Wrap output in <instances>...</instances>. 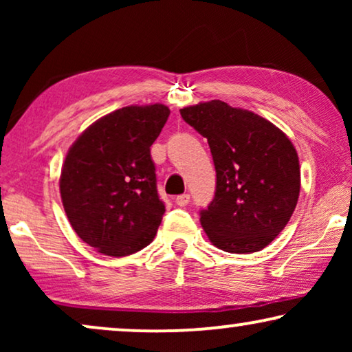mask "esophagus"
<instances>
[{
	"label": "esophagus",
	"instance_id": "obj_1",
	"mask_svg": "<svg viewBox=\"0 0 352 352\" xmlns=\"http://www.w3.org/2000/svg\"><path fill=\"white\" fill-rule=\"evenodd\" d=\"M175 201H176V205H179V206H187V205H189V201H190V195L189 194L177 195Z\"/></svg>",
	"mask_w": 352,
	"mask_h": 352
}]
</instances>
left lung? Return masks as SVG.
Instances as JSON below:
<instances>
[{"mask_svg":"<svg viewBox=\"0 0 352 352\" xmlns=\"http://www.w3.org/2000/svg\"><path fill=\"white\" fill-rule=\"evenodd\" d=\"M208 141L216 192L200 223L210 242L229 253H253L282 232L300 197V160L290 139L250 110L210 100L181 109Z\"/></svg>","mask_w":352,"mask_h":352,"instance_id":"obj_1","label":"left lung"}]
</instances>
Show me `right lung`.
<instances>
[{"instance_id":"obj_1","label":"right lung","mask_w":352,"mask_h":352,"mask_svg":"<svg viewBox=\"0 0 352 352\" xmlns=\"http://www.w3.org/2000/svg\"><path fill=\"white\" fill-rule=\"evenodd\" d=\"M170 109L129 105L99 118L74 142L60 173V197L76 235L107 256H128L155 237L165 204L151 146Z\"/></svg>"}]
</instances>
